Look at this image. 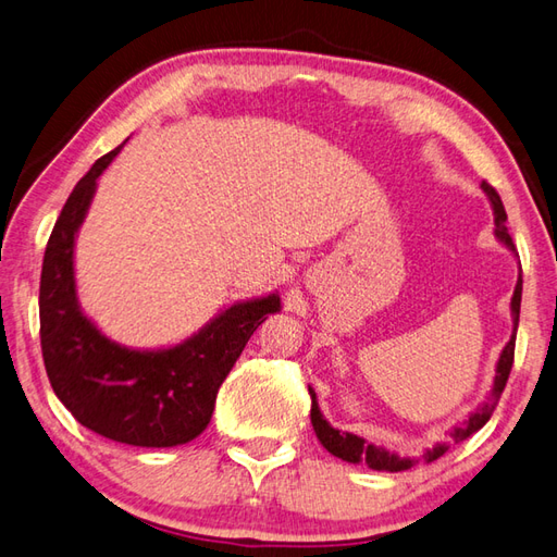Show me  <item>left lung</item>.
Here are the masks:
<instances>
[{
	"label": "left lung",
	"instance_id": "left-lung-1",
	"mask_svg": "<svg viewBox=\"0 0 557 557\" xmlns=\"http://www.w3.org/2000/svg\"><path fill=\"white\" fill-rule=\"evenodd\" d=\"M481 190L486 193L488 202L493 207V219H496V238L508 247L510 252L517 255L515 250V243L510 238L508 233V226H505V221H508V214H505V207L500 202V195L496 193V188L493 185H488L486 181L481 183ZM520 305H522V269H520V278H517V286H515V293H512V300H510V310H512V336L510 341L505 343V348L498 357V364H496V379H493V388L488 391V395L484 398V403L476 405V410L469 414L465 422L455 424L448 436L453 443H460L465 438H469L472 434H476V431L484 426L493 410H496V405L500 400V393L505 388V383H508V376H510V369H512V360H515V338H517V324H520ZM310 395H312V426H314V434L317 438L321 441V446H324L331 455L341 457V460L345 462H352V465H360L364 462L369 469H376V472H405V469H410L417 465L414 457H400L398 453H391L386 448L381 446H374V443H367L362 436H355L350 434V431H338L333 429L326 417L321 414L319 410V403H317V393L310 388ZM448 450V443H436L434 448L424 453V462H434L438 460V457Z\"/></svg>",
	"mask_w": 557,
	"mask_h": 557
}]
</instances>
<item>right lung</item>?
Wrapping results in <instances>:
<instances>
[{
	"instance_id": "right-lung-1",
	"label": "right lung",
	"mask_w": 557,
	"mask_h": 557,
	"mask_svg": "<svg viewBox=\"0 0 557 557\" xmlns=\"http://www.w3.org/2000/svg\"><path fill=\"white\" fill-rule=\"evenodd\" d=\"M116 150L100 157L61 209L40 276V343L49 383L66 410L95 434L140 448H174L197 438L214 412L219 386L278 293L240 300L171 348L135 350L107 338L78 302L73 250L97 178Z\"/></svg>"
}]
</instances>
